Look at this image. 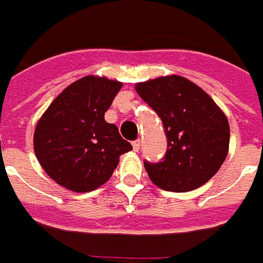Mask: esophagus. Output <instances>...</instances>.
I'll return each instance as SVG.
<instances>
[{"label": "esophagus", "mask_w": 263, "mask_h": 263, "mask_svg": "<svg viewBox=\"0 0 263 263\" xmlns=\"http://www.w3.org/2000/svg\"><path fill=\"white\" fill-rule=\"evenodd\" d=\"M140 147H141V141H140L139 139L134 140V141H133V148H134V151H139V150H140Z\"/></svg>", "instance_id": "obj_1"}]
</instances>
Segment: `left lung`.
I'll use <instances>...</instances> for the list:
<instances>
[{
  "mask_svg": "<svg viewBox=\"0 0 263 263\" xmlns=\"http://www.w3.org/2000/svg\"><path fill=\"white\" fill-rule=\"evenodd\" d=\"M136 89L160 116L166 136L164 158L144 161L151 181L168 192L202 186L220 170L229 153L226 115L202 88L183 77L140 82Z\"/></svg>",
  "mask_w": 263,
  "mask_h": 263,
  "instance_id": "8db88e82",
  "label": "left lung"
}]
</instances>
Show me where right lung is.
Segmentation results:
<instances>
[{
    "label": "right lung",
    "instance_id": "right-lung-1",
    "mask_svg": "<svg viewBox=\"0 0 263 263\" xmlns=\"http://www.w3.org/2000/svg\"><path fill=\"white\" fill-rule=\"evenodd\" d=\"M122 82L84 77L61 92L36 126L34 154L46 174L72 192H89L112 176L133 147L105 112Z\"/></svg>",
    "mask_w": 263,
    "mask_h": 263
}]
</instances>
